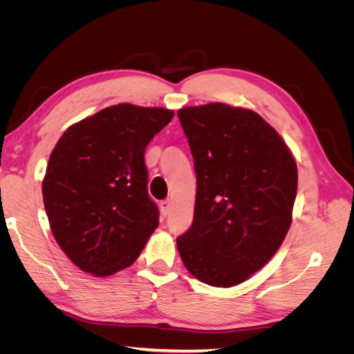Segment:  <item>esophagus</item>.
Here are the masks:
<instances>
[{
    "label": "esophagus",
    "mask_w": 354,
    "mask_h": 354,
    "mask_svg": "<svg viewBox=\"0 0 354 354\" xmlns=\"http://www.w3.org/2000/svg\"><path fill=\"white\" fill-rule=\"evenodd\" d=\"M169 209H171V202H169V201L160 202V212H162V216H164V217H167V216H168Z\"/></svg>",
    "instance_id": "1"
}]
</instances>
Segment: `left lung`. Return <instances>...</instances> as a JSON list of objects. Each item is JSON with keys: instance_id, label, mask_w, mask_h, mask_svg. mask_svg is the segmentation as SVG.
Masks as SVG:
<instances>
[{"instance_id": "obj_1", "label": "left lung", "mask_w": 354, "mask_h": 354, "mask_svg": "<svg viewBox=\"0 0 354 354\" xmlns=\"http://www.w3.org/2000/svg\"><path fill=\"white\" fill-rule=\"evenodd\" d=\"M196 171L194 223L177 238L198 281L230 288L270 261L292 223L295 158L263 118L226 103L177 112Z\"/></svg>"}]
</instances>
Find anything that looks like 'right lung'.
<instances>
[{
	"mask_svg": "<svg viewBox=\"0 0 354 354\" xmlns=\"http://www.w3.org/2000/svg\"><path fill=\"white\" fill-rule=\"evenodd\" d=\"M173 116L113 104L72 124L53 149L42 199L53 236L82 272L106 277L127 269L158 227L143 156Z\"/></svg>",
	"mask_w": 354,
	"mask_h": 354,
	"instance_id": "obj_1",
	"label": "right lung"
}]
</instances>
